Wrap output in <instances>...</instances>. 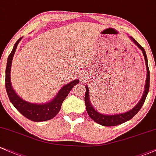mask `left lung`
Returning <instances> with one entry per match:
<instances>
[{"label":"left lung","mask_w":156,"mask_h":156,"mask_svg":"<svg viewBox=\"0 0 156 156\" xmlns=\"http://www.w3.org/2000/svg\"><path fill=\"white\" fill-rule=\"evenodd\" d=\"M129 38H130L131 40L133 41V42L142 51V53H143L144 57L145 59V64H146L147 67V78L146 83H145L144 87V92L143 95H142V98H141V100L139 101V102H138L133 109H131L130 110L127 111V112H124V113L106 115L100 113V112H98L96 109H95V108L92 107L91 102H90V96H89V95H90V94H89V88L88 87L86 86V94H85L84 101L85 105H86V109L87 113H88L89 116H90L95 122H96L98 124H101V125L102 126H112L119 125V124L126 122V121L133 119V118L138 113V111L141 109V107L143 106L144 103L147 95L148 94L149 88H150V70H149L148 67L147 58L146 52H145L144 49V48L142 47L133 37H129Z\"/></svg>","instance_id":"obj_1"}]
</instances>
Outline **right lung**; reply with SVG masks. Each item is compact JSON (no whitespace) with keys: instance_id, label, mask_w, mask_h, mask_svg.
<instances>
[{"instance_id":"obj_1","label":"right lung","mask_w":156,"mask_h":156,"mask_svg":"<svg viewBox=\"0 0 156 156\" xmlns=\"http://www.w3.org/2000/svg\"><path fill=\"white\" fill-rule=\"evenodd\" d=\"M22 37L18 39L15 43L14 47L11 53L9 55L7 59V64L6 68V79H5V85H6V90L7 92L9 98L11 103L17 109L18 112L23 115L27 119L31 120L32 121H44L47 120H50L55 117V115L58 113L60 109L61 108L63 101L68 94L71 91L73 87L79 83V80H74L67 84L64 85L59 92H58L55 97L46 104H33L30 102L26 101L22 99L20 96L17 95L16 92L12 89L10 81V72H11L12 61L13 56H14L15 50L18 47V43L21 40Z\"/></svg>"}]
</instances>
